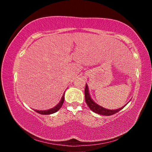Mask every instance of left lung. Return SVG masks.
Segmentation results:
<instances>
[{
  "label": "left lung",
  "mask_w": 152,
  "mask_h": 152,
  "mask_svg": "<svg viewBox=\"0 0 152 152\" xmlns=\"http://www.w3.org/2000/svg\"><path fill=\"white\" fill-rule=\"evenodd\" d=\"M84 94H85V101L86 102L87 105L88 106V107L91 109V110H92V111L94 113H98V114L105 115V116H109V115H112L115 114V113H117V112H119V110L123 109V108H124L129 102H128L125 105V106H123V107H121V108H119V109H117L110 110V109H105V108L100 106L99 104L96 103V102H95L92 99L91 95H90V93H89L88 86V85H87V84H86L85 90H84Z\"/></svg>",
  "instance_id": "8db88e82"
}]
</instances>
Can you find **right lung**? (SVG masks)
Listing matches in <instances>:
<instances>
[{
	"label": "right lung",
	"mask_w": 152,
	"mask_h": 152,
	"mask_svg": "<svg viewBox=\"0 0 152 152\" xmlns=\"http://www.w3.org/2000/svg\"><path fill=\"white\" fill-rule=\"evenodd\" d=\"M64 94H65V92H64L62 97H61V99L60 100V101L59 103L56 105V107L51 108L50 109H48V110H35L36 112L39 113V114H42V115H50V114H53V113H54L56 112H57L58 110H60V108L62 106V104L64 103Z\"/></svg>",
	"instance_id": "add662e5"
}]
</instances>
